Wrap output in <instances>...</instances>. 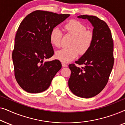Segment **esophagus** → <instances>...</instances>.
Here are the masks:
<instances>
[{
    "label": "esophagus",
    "mask_w": 125,
    "mask_h": 125,
    "mask_svg": "<svg viewBox=\"0 0 125 125\" xmlns=\"http://www.w3.org/2000/svg\"><path fill=\"white\" fill-rule=\"evenodd\" d=\"M61 64H62V65L63 67H66V66H68V65H67V64H66L65 62H62V63H61Z\"/></svg>",
    "instance_id": "obj_1"
}]
</instances>
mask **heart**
Returning <instances> with one entry per match:
<instances>
[{
  "label": "heart",
  "instance_id": "1",
  "mask_svg": "<svg viewBox=\"0 0 125 125\" xmlns=\"http://www.w3.org/2000/svg\"><path fill=\"white\" fill-rule=\"evenodd\" d=\"M65 32L74 36L71 48H64L56 53L58 60L64 62L73 60L80 53L85 54L91 47L94 35L90 30H86L84 24L77 20H71L63 25ZM62 33L59 28L56 27L51 30L49 33V40L54 47L59 48L61 45Z\"/></svg>",
  "mask_w": 125,
  "mask_h": 125
}]
</instances>
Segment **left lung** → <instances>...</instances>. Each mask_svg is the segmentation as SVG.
<instances>
[{
    "label": "left lung",
    "instance_id": "1",
    "mask_svg": "<svg viewBox=\"0 0 125 125\" xmlns=\"http://www.w3.org/2000/svg\"><path fill=\"white\" fill-rule=\"evenodd\" d=\"M78 18L87 19L94 27L93 43L76 64L69 65L71 74L68 85L71 92L82 98H91L104 89L114 65L113 40L108 25L95 16L80 15Z\"/></svg>",
    "mask_w": 125,
    "mask_h": 125
}]
</instances>
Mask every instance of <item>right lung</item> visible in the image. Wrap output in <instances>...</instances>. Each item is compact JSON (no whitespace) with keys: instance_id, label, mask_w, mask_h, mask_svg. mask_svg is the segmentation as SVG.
Masks as SVG:
<instances>
[{"instance_id":"obj_1","label":"right lung","mask_w":125,"mask_h":125,"mask_svg":"<svg viewBox=\"0 0 125 125\" xmlns=\"http://www.w3.org/2000/svg\"><path fill=\"white\" fill-rule=\"evenodd\" d=\"M69 15L36 10L20 23L12 57L15 78L25 92L38 93L45 91L61 68L58 60L44 62L43 60L54 54L49 40L51 30Z\"/></svg>"}]
</instances>
